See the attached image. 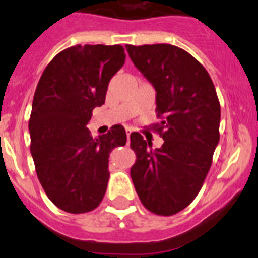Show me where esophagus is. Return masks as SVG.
<instances>
[{"instance_id":"1","label":"esophagus","mask_w":258,"mask_h":258,"mask_svg":"<svg viewBox=\"0 0 258 258\" xmlns=\"http://www.w3.org/2000/svg\"><path fill=\"white\" fill-rule=\"evenodd\" d=\"M130 134H132V130L126 129V138H128V142L130 140Z\"/></svg>"}]
</instances>
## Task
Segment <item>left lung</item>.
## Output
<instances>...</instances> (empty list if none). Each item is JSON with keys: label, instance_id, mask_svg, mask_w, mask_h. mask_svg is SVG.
Returning a JSON list of instances; mask_svg holds the SVG:
<instances>
[{"label": "left lung", "instance_id": "8db88e82", "mask_svg": "<svg viewBox=\"0 0 258 258\" xmlns=\"http://www.w3.org/2000/svg\"><path fill=\"white\" fill-rule=\"evenodd\" d=\"M138 70L157 91L153 128L164 139L159 149L139 133L130 134L137 160L130 169L142 205L158 216H173L193 202L212 165L219 142L221 105L205 66L169 43L126 45Z\"/></svg>", "mask_w": 258, "mask_h": 258}]
</instances>
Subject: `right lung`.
Returning a JSON list of instances; mask_svg holds the SVG:
<instances>
[{"label": "right lung", "instance_id": "1", "mask_svg": "<svg viewBox=\"0 0 258 258\" xmlns=\"http://www.w3.org/2000/svg\"><path fill=\"white\" fill-rule=\"evenodd\" d=\"M124 62L120 45L71 46L48 62L36 86L30 149L46 196L65 212L86 213L100 205L110 177L109 153L126 143L121 125L98 139L86 128Z\"/></svg>", "mask_w": 258, "mask_h": 258}]
</instances>
